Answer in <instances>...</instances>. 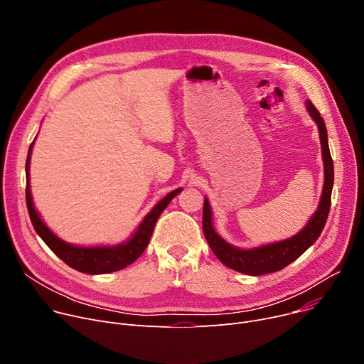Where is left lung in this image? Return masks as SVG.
I'll return each mask as SVG.
<instances>
[{"instance_id": "8db88e82", "label": "left lung", "mask_w": 364, "mask_h": 364, "mask_svg": "<svg viewBox=\"0 0 364 364\" xmlns=\"http://www.w3.org/2000/svg\"><path fill=\"white\" fill-rule=\"evenodd\" d=\"M305 106L309 116L316 123L318 132H319L321 152H322V161H323V188H322L321 200L318 203L315 213L311 216L308 223L299 230V232L287 240L264 244L252 248L235 247L232 244L226 242L216 232V229L213 226L212 208L208 197H205V205H203L205 238L210 250L219 258V261L223 262L226 267L232 269L235 272H240L248 276H261V274L274 273L284 269L296 258H299L319 238L322 229L325 226L329 208H331V193L334 186V164H333L331 154H329L328 134H326L323 119L321 117L319 112L309 100H306Z\"/></svg>"}]
</instances>
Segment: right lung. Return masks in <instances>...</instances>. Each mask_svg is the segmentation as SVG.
Masks as SVG:
<instances>
[{
    "instance_id": "add662e5",
    "label": "right lung",
    "mask_w": 364,
    "mask_h": 364,
    "mask_svg": "<svg viewBox=\"0 0 364 364\" xmlns=\"http://www.w3.org/2000/svg\"><path fill=\"white\" fill-rule=\"evenodd\" d=\"M36 139V138H35ZM35 145V141L31 142L27 154L26 161V177H27V187H26V203L30 220L33 223V228L38 232V235L43 240V242L70 267L85 273V274H107L117 270H122L127 267L129 264L134 262L136 258L142 255L145 251L152 230L155 228V223L159 218V215L164 212V209L170 205V202L174 197L183 190L176 188L171 193L161 199L152 210L142 219L139 226L132 237L120 244L116 245H94V247H84V245H75L70 244L67 241L60 240L52 229L48 228V225L41 218L39 212L33 203L31 190H30V156L31 149Z\"/></svg>"
}]
</instances>
